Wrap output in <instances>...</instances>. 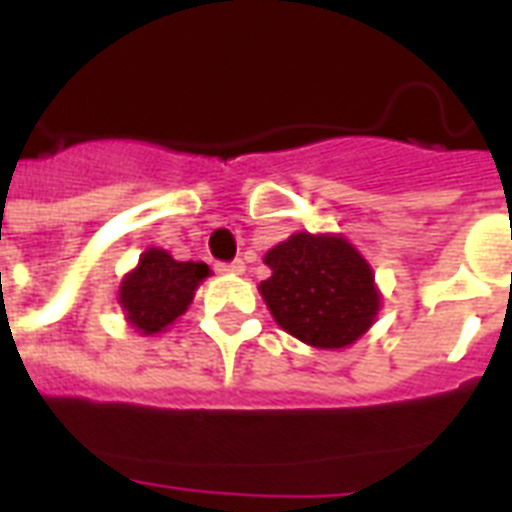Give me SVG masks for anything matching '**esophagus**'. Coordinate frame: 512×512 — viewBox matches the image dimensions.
I'll use <instances>...</instances> for the list:
<instances>
[{
    "label": "esophagus",
    "instance_id": "obj_1",
    "mask_svg": "<svg viewBox=\"0 0 512 512\" xmlns=\"http://www.w3.org/2000/svg\"><path fill=\"white\" fill-rule=\"evenodd\" d=\"M217 271L220 273H244V260L236 257L231 263H217Z\"/></svg>",
    "mask_w": 512,
    "mask_h": 512
}]
</instances>
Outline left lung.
Instances as JSON below:
<instances>
[{
	"instance_id": "1",
	"label": "left lung",
	"mask_w": 512,
	"mask_h": 512,
	"mask_svg": "<svg viewBox=\"0 0 512 512\" xmlns=\"http://www.w3.org/2000/svg\"><path fill=\"white\" fill-rule=\"evenodd\" d=\"M260 295L281 329L316 348H345L380 308L372 268L340 236L295 233L265 255Z\"/></svg>"
}]
</instances>
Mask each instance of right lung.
Segmentation results:
<instances>
[{"mask_svg": "<svg viewBox=\"0 0 512 512\" xmlns=\"http://www.w3.org/2000/svg\"><path fill=\"white\" fill-rule=\"evenodd\" d=\"M207 273L204 263H177L164 249H148L138 268L122 281L119 303L132 327L143 335H154L183 316L193 300V289Z\"/></svg>", "mask_w": 512, "mask_h": 512, "instance_id": "obj_1", "label": "right lung"}]
</instances>
